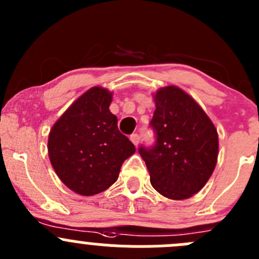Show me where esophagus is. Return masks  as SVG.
Listing matches in <instances>:
<instances>
[{
    "mask_svg": "<svg viewBox=\"0 0 259 259\" xmlns=\"http://www.w3.org/2000/svg\"><path fill=\"white\" fill-rule=\"evenodd\" d=\"M130 140H132V142H133V144L138 145V144H139L140 137L138 134H132V135H130Z\"/></svg>",
    "mask_w": 259,
    "mask_h": 259,
    "instance_id": "1",
    "label": "esophagus"
}]
</instances>
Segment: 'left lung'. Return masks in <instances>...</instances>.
Listing matches in <instances>:
<instances>
[{
  "label": "left lung",
  "instance_id": "left-lung-1",
  "mask_svg": "<svg viewBox=\"0 0 259 259\" xmlns=\"http://www.w3.org/2000/svg\"><path fill=\"white\" fill-rule=\"evenodd\" d=\"M150 126L155 144L139 154L156 192L174 200L190 198L210 178L218 159V133L197 101L177 86L154 95Z\"/></svg>",
  "mask_w": 259,
  "mask_h": 259
}]
</instances>
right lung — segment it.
Listing matches in <instances>:
<instances>
[{
    "label": "right lung",
    "instance_id": "1",
    "mask_svg": "<svg viewBox=\"0 0 259 259\" xmlns=\"http://www.w3.org/2000/svg\"><path fill=\"white\" fill-rule=\"evenodd\" d=\"M113 94L95 86L80 96L54 124L49 158L57 177L72 192L90 197L116 182L135 146L117 129L109 106Z\"/></svg>",
    "mask_w": 259,
    "mask_h": 259
}]
</instances>
